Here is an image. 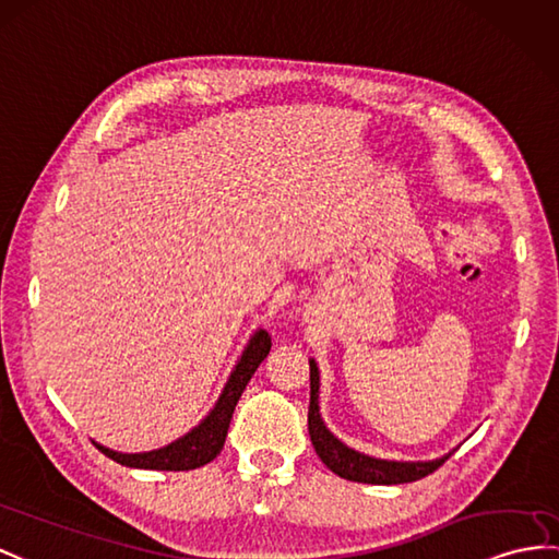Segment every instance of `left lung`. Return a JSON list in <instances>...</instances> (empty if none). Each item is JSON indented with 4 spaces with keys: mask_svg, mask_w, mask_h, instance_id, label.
<instances>
[{
    "mask_svg": "<svg viewBox=\"0 0 559 559\" xmlns=\"http://www.w3.org/2000/svg\"><path fill=\"white\" fill-rule=\"evenodd\" d=\"M320 372L318 362L310 360V407H308V433L316 445V453L334 474L348 481L360 484H407L417 481L421 476L439 469L448 455L429 460V462H396V460H379L365 453L353 451L346 443L338 441L334 433L324 427L320 417Z\"/></svg>",
    "mask_w": 559,
    "mask_h": 559,
    "instance_id": "8db88e82",
    "label": "left lung"
}]
</instances>
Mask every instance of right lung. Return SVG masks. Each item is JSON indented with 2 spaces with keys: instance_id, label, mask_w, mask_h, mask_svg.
Instances as JSON below:
<instances>
[{
  "instance_id": "1",
  "label": "right lung",
  "mask_w": 559,
  "mask_h": 559,
  "mask_svg": "<svg viewBox=\"0 0 559 559\" xmlns=\"http://www.w3.org/2000/svg\"><path fill=\"white\" fill-rule=\"evenodd\" d=\"M270 334L265 330H258L251 342L243 348L239 362L235 365L233 374H229L227 384L217 399L213 411L201 419V425L194 427L192 431H187L182 439H177L168 445L158 448V451H148V453H116L111 448H106L102 443H94L99 451L111 457L114 462H120L126 467H138V469H160V472H185V469H197L203 467L206 462L221 455L225 437L229 429V419H233V413L237 407V401L241 399L243 389H247L249 379L258 370L267 353H270Z\"/></svg>"
}]
</instances>
